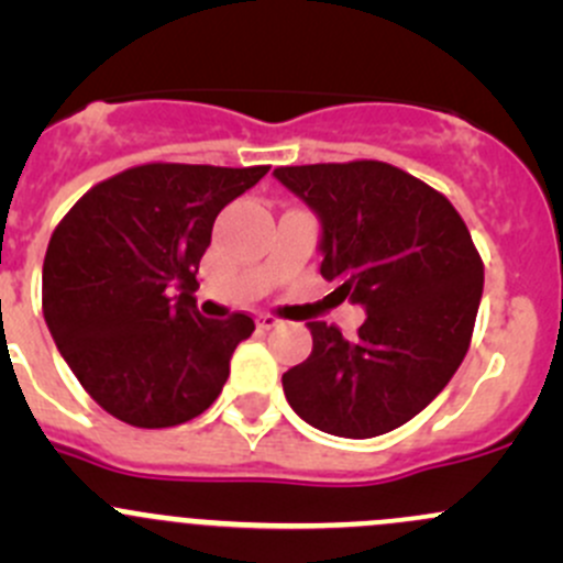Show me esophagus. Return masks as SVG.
<instances>
[{
    "instance_id": "esophagus-1",
    "label": "esophagus",
    "mask_w": 563,
    "mask_h": 563,
    "mask_svg": "<svg viewBox=\"0 0 563 563\" xmlns=\"http://www.w3.org/2000/svg\"><path fill=\"white\" fill-rule=\"evenodd\" d=\"M280 318H277V316H272V313H261L258 316V327L261 329H266V332H269V329H277V327H280Z\"/></svg>"
}]
</instances>
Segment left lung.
<instances>
[{
    "instance_id": "left-lung-1",
    "label": "left lung",
    "mask_w": 563,
    "mask_h": 563,
    "mask_svg": "<svg viewBox=\"0 0 563 563\" xmlns=\"http://www.w3.org/2000/svg\"><path fill=\"white\" fill-rule=\"evenodd\" d=\"M321 218V275L365 308L356 338L308 321L313 351L283 373L294 411L323 433L373 439L450 384L474 334L485 266L444 192L382 161L280 166Z\"/></svg>"
}]
</instances>
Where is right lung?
I'll use <instances>...</instances> for the list:
<instances>
[{
    "label": "right lung",
    "instance_id": "add662e5",
    "mask_svg": "<svg viewBox=\"0 0 563 563\" xmlns=\"http://www.w3.org/2000/svg\"><path fill=\"white\" fill-rule=\"evenodd\" d=\"M266 172L144 163L98 181L59 220L43 261V316L111 417L174 428L218 400L231 354L255 323L198 313V264L220 209Z\"/></svg>",
    "mask_w": 563,
    "mask_h": 563
}]
</instances>
